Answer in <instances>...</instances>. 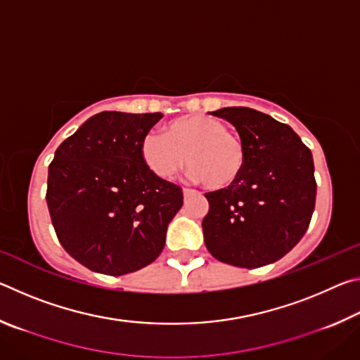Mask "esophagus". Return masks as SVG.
Returning a JSON list of instances; mask_svg holds the SVG:
<instances>
[{
  "label": "esophagus",
  "mask_w": 360,
  "mask_h": 360,
  "mask_svg": "<svg viewBox=\"0 0 360 360\" xmlns=\"http://www.w3.org/2000/svg\"><path fill=\"white\" fill-rule=\"evenodd\" d=\"M182 192H184V197H186V198H187V197H192V195H198L197 191H193V188H188V187H186Z\"/></svg>",
  "instance_id": "obj_1"
}]
</instances>
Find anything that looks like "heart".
Listing matches in <instances>:
<instances>
[{"label":"heart","mask_w":360,"mask_h":360,"mask_svg":"<svg viewBox=\"0 0 360 360\" xmlns=\"http://www.w3.org/2000/svg\"><path fill=\"white\" fill-rule=\"evenodd\" d=\"M146 165L160 178H172L187 162L191 176L212 191L235 184L246 165V144L211 115H181L163 127V136L141 141Z\"/></svg>","instance_id":"heart-1"}]
</instances>
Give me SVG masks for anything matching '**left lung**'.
<instances>
[{
  "mask_svg": "<svg viewBox=\"0 0 360 360\" xmlns=\"http://www.w3.org/2000/svg\"><path fill=\"white\" fill-rule=\"evenodd\" d=\"M235 127L246 165L235 184L205 193V245L212 257L259 268L284 257L308 230L316 203L313 155L289 125L251 108L211 112Z\"/></svg>",
  "mask_w": 360,
  "mask_h": 360,
  "instance_id": "8db88e82",
  "label": "left lung"
}]
</instances>
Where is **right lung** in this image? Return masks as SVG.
Masks as SVG:
<instances>
[{
  "instance_id": "add662e5",
  "label": "right lung",
  "mask_w": 360,
  "mask_h": 360,
  "mask_svg": "<svg viewBox=\"0 0 360 360\" xmlns=\"http://www.w3.org/2000/svg\"><path fill=\"white\" fill-rule=\"evenodd\" d=\"M163 115L103 111L58 146L47 206L60 245L109 276L152 264L182 206V188L146 165L141 141Z\"/></svg>"
}]
</instances>
